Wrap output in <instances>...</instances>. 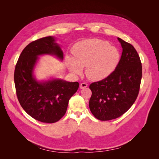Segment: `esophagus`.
Wrapping results in <instances>:
<instances>
[{
    "mask_svg": "<svg viewBox=\"0 0 159 159\" xmlns=\"http://www.w3.org/2000/svg\"><path fill=\"white\" fill-rule=\"evenodd\" d=\"M88 87V84H85V83H81L80 84V88L81 89H84V88H86Z\"/></svg>",
    "mask_w": 159,
    "mask_h": 159,
    "instance_id": "1",
    "label": "esophagus"
}]
</instances>
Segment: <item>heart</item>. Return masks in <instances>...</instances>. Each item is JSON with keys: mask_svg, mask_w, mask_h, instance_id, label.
<instances>
[{"mask_svg": "<svg viewBox=\"0 0 159 159\" xmlns=\"http://www.w3.org/2000/svg\"><path fill=\"white\" fill-rule=\"evenodd\" d=\"M73 58L68 57L70 71L80 74L85 67L88 78L93 81L107 78L116 70L121 60L119 51L107 41L98 38L80 42L72 50Z\"/></svg>", "mask_w": 159, "mask_h": 159, "instance_id": "obj_1", "label": "heart"}]
</instances>
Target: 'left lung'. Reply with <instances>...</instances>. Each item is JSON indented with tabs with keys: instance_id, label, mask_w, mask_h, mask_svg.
I'll return each instance as SVG.
<instances>
[{
	"instance_id": "1",
	"label": "left lung",
	"mask_w": 159,
	"mask_h": 159,
	"mask_svg": "<svg viewBox=\"0 0 159 159\" xmlns=\"http://www.w3.org/2000/svg\"><path fill=\"white\" fill-rule=\"evenodd\" d=\"M123 52L120 62L107 78L91 84V112L101 121H109L121 116L137 98L142 78L140 57L134 48L117 38Z\"/></svg>"
}]
</instances>
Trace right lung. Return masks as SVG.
Here are the masks:
<instances>
[{
	"mask_svg": "<svg viewBox=\"0 0 159 159\" xmlns=\"http://www.w3.org/2000/svg\"><path fill=\"white\" fill-rule=\"evenodd\" d=\"M49 54L61 60L64 54L53 36L33 41L19 56L14 80L18 102L23 109L37 121L53 123L65 115L69 100L79 88L78 82L61 79L38 81L34 70L38 56Z\"/></svg>",
	"mask_w": 159,
	"mask_h": 159,
	"instance_id": "1",
	"label": "right lung"
}]
</instances>
